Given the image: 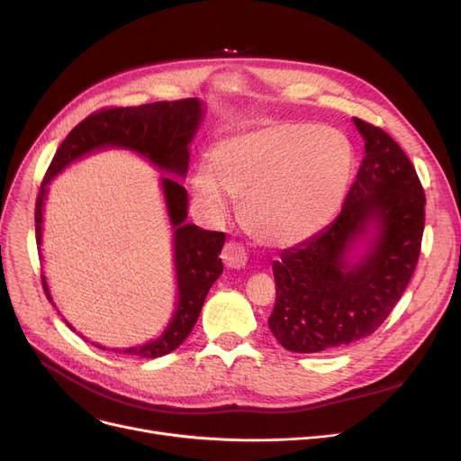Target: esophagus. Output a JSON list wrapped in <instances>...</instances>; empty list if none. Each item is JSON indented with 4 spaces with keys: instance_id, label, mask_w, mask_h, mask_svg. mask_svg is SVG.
<instances>
[{
    "instance_id": "1",
    "label": "esophagus",
    "mask_w": 461,
    "mask_h": 461,
    "mask_svg": "<svg viewBox=\"0 0 461 461\" xmlns=\"http://www.w3.org/2000/svg\"><path fill=\"white\" fill-rule=\"evenodd\" d=\"M222 261L228 269H245L247 265V254L235 243H226L222 250Z\"/></svg>"
}]
</instances>
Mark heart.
I'll return each instance as SVG.
<instances>
[{"label": "heart", "instance_id": "1", "mask_svg": "<svg viewBox=\"0 0 461 461\" xmlns=\"http://www.w3.org/2000/svg\"><path fill=\"white\" fill-rule=\"evenodd\" d=\"M351 164V145L338 131L276 123L218 141L188 186L209 224L228 221L231 199L254 240L292 247L332 221Z\"/></svg>", "mask_w": 461, "mask_h": 461}]
</instances>
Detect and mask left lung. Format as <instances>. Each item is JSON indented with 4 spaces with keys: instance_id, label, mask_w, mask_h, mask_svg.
<instances>
[{
    "instance_id": "left-lung-1",
    "label": "left lung",
    "mask_w": 461,
    "mask_h": 461,
    "mask_svg": "<svg viewBox=\"0 0 461 461\" xmlns=\"http://www.w3.org/2000/svg\"><path fill=\"white\" fill-rule=\"evenodd\" d=\"M365 158L342 212L273 261L276 304L269 329L287 351L321 353L370 336L415 273L424 190L400 145L353 117Z\"/></svg>"
}]
</instances>
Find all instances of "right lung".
<instances>
[{
  "instance_id": "right-lung-1",
  "label": "right lung",
  "mask_w": 461,
  "mask_h": 461,
  "mask_svg": "<svg viewBox=\"0 0 461 461\" xmlns=\"http://www.w3.org/2000/svg\"><path fill=\"white\" fill-rule=\"evenodd\" d=\"M203 115L205 106L200 99H185L176 103L108 108L84 119L59 145L41 185L35 203V239L39 250L42 245V221L48 185L65 167L95 151L127 149L151 162L160 172L185 179L190 160V141L196 136ZM160 188L167 211V221L174 231L172 243L177 282V303L174 316L162 334L148 344L134 348H106L95 344V348L99 349L136 355L141 358H157L172 353L192 332L211 285L224 271L222 259L218 258L226 240L224 233L207 231L196 224L185 222L188 214V194L179 181L172 177H160ZM42 285L48 301H52L44 275ZM65 323L75 330V327L67 320Z\"/></svg>"
}]
</instances>
